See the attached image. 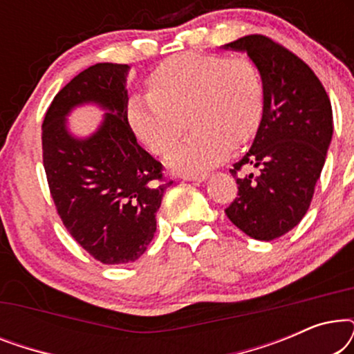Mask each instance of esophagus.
Listing matches in <instances>:
<instances>
[{
    "mask_svg": "<svg viewBox=\"0 0 354 354\" xmlns=\"http://www.w3.org/2000/svg\"><path fill=\"white\" fill-rule=\"evenodd\" d=\"M178 177L188 182H205L207 178L206 174H180Z\"/></svg>",
    "mask_w": 354,
    "mask_h": 354,
    "instance_id": "esophagus-1",
    "label": "esophagus"
}]
</instances>
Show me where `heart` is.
<instances>
[{"mask_svg":"<svg viewBox=\"0 0 354 354\" xmlns=\"http://www.w3.org/2000/svg\"><path fill=\"white\" fill-rule=\"evenodd\" d=\"M149 90L130 98L129 124L153 153L164 154L188 120L193 132L167 154L169 167L178 172L214 167L230 147L248 142L263 120V80L243 57L195 53L171 57L149 77Z\"/></svg>","mask_w":354,"mask_h":354,"instance_id":"heart-1","label":"heart"}]
</instances>
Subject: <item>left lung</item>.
<instances>
[{
    "instance_id": "obj_1",
    "label": "left lung",
    "mask_w": 354,
    "mask_h": 354,
    "mask_svg": "<svg viewBox=\"0 0 354 354\" xmlns=\"http://www.w3.org/2000/svg\"><path fill=\"white\" fill-rule=\"evenodd\" d=\"M246 53L264 86V113L248 153L234 164L239 196L225 214L256 240L279 239L311 205L333 133L330 100L308 64L263 35L227 43ZM256 167L258 174H239Z\"/></svg>"
}]
</instances>
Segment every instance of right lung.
Segmentation results:
<instances>
[{
  "label": "right lung",
  "instance_id": "add662e5",
  "mask_svg": "<svg viewBox=\"0 0 354 354\" xmlns=\"http://www.w3.org/2000/svg\"><path fill=\"white\" fill-rule=\"evenodd\" d=\"M127 64L100 62L55 96L41 125L43 166L62 224L103 264H127L147 251L156 212L172 182L137 143L127 119ZM93 104L105 111L86 138L70 132L66 118Z\"/></svg>",
  "mask_w": 354,
  "mask_h": 354
}]
</instances>
